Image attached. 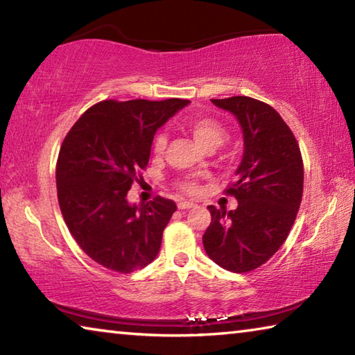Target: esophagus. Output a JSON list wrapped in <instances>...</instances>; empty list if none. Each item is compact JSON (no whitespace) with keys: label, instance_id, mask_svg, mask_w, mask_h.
Instances as JSON below:
<instances>
[{"label":"esophagus","instance_id":"1","mask_svg":"<svg viewBox=\"0 0 355 355\" xmlns=\"http://www.w3.org/2000/svg\"><path fill=\"white\" fill-rule=\"evenodd\" d=\"M192 207H194V203L192 202H180L178 203V209H189Z\"/></svg>","mask_w":355,"mask_h":355}]
</instances>
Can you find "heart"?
Segmentation results:
<instances>
[{
  "instance_id": "b5f03b06",
  "label": "heart",
  "mask_w": 355,
  "mask_h": 355,
  "mask_svg": "<svg viewBox=\"0 0 355 355\" xmlns=\"http://www.w3.org/2000/svg\"><path fill=\"white\" fill-rule=\"evenodd\" d=\"M189 133L194 136V139L200 144L205 150H214L224 144L227 137V131L224 125L213 117H192L188 122ZM167 146V137L164 133L155 135L152 141V150L155 155H163ZM178 188L186 194H194L197 191V183L194 180H180Z\"/></svg>"
}]
</instances>
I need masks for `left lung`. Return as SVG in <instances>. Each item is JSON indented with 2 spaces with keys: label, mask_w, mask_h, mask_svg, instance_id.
I'll return each mask as SVG.
<instances>
[{
  "label": "left lung",
  "mask_w": 355,
  "mask_h": 355,
  "mask_svg": "<svg viewBox=\"0 0 355 355\" xmlns=\"http://www.w3.org/2000/svg\"><path fill=\"white\" fill-rule=\"evenodd\" d=\"M211 101L238 119L244 153L236 182L225 189L238 207L230 211L208 207L211 224L203 233V248L227 271L249 272L266 263L290 235L302 202V155L272 106L244 95Z\"/></svg>",
  "instance_id": "left-lung-1"
}]
</instances>
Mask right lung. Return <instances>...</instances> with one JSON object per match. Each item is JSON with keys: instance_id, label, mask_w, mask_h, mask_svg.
Instances as JSON below:
<instances>
[{"instance_id": "1", "label": "right lung", "mask_w": 355, "mask_h": 355, "mask_svg": "<svg viewBox=\"0 0 355 355\" xmlns=\"http://www.w3.org/2000/svg\"><path fill=\"white\" fill-rule=\"evenodd\" d=\"M188 103L105 100L64 137L56 163L59 208L78 245L103 268L130 274L158 255L175 202L156 196L136 207L127 194L148 164L156 130Z\"/></svg>"}]
</instances>
